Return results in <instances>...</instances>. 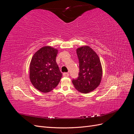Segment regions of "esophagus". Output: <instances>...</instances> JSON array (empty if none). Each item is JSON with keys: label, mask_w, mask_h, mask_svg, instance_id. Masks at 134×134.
I'll return each mask as SVG.
<instances>
[{"label": "esophagus", "mask_w": 134, "mask_h": 134, "mask_svg": "<svg viewBox=\"0 0 134 134\" xmlns=\"http://www.w3.org/2000/svg\"><path fill=\"white\" fill-rule=\"evenodd\" d=\"M63 76L65 77H68L69 76V74L68 72H64V73H63Z\"/></svg>", "instance_id": "34e87169"}]
</instances>
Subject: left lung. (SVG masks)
Wrapping results in <instances>:
<instances>
[{
    "instance_id": "left-lung-1",
    "label": "left lung",
    "mask_w": 134,
    "mask_h": 134,
    "mask_svg": "<svg viewBox=\"0 0 134 134\" xmlns=\"http://www.w3.org/2000/svg\"><path fill=\"white\" fill-rule=\"evenodd\" d=\"M79 60L78 77L72 80L76 90L83 93L94 91L100 83L102 69L98 56L92 48L87 46L77 48Z\"/></svg>"
}]
</instances>
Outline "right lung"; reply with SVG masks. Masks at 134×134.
<instances>
[{
	"label": "right lung",
	"instance_id": "right-lung-1",
	"mask_svg": "<svg viewBox=\"0 0 134 134\" xmlns=\"http://www.w3.org/2000/svg\"><path fill=\"white\" fill-rule=\"evenodd\" d=\"M58 50L51 46L40 48L32 56L30 78L32 85L43 93L51 91L58 86L62 77L56 62Z\"/></svg>",
	"mask_w": 134,
	"mask_h": 134
}]
</instances>
